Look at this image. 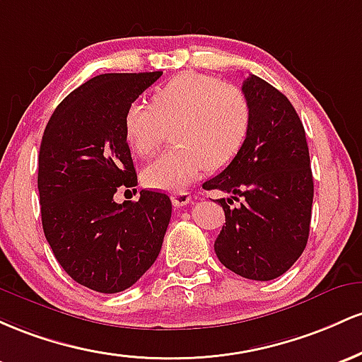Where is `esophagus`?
<instances>
[{
  "label": "esophagus",
  "mask_w": 362,
  "mask_h": 362,
  "mask_svg": "<svg viewBox=\"0 0 362 362\" xmlns=\"http://www.w3.org/2000/svg\"><path fill=\"white\" fill-rule=\"evenodd\" d=\"M170 200H173V205L176 206V209H180V206L188 205V203L192 202V194L188 192H177L170 197Z\"/></svg>",
  "instance_id": "esophagus-1"
}]
</instances>
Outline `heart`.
Returning a JSON list of instances; mask_svg holds the SVG:
<instances>
[{"label":"heart","instance_id":"obj_1","mask_svg":"<svg viewBox=\"0 0 362 362\" xmlns=\"http://www.w3.org/2000/svg\"><path fill=\"white\" fill-rule=\"evenodd\" d=\"M253 124L247 97L233 85L203 73L185 71L157 87L150 105L128 104L123 136L138 157L156 152L165 132L180 148L141 170V182L160 192H181L205 173L227 168L245 148Z\"/></svg>","mask_w":362,"mask_h":362}]
</instances>
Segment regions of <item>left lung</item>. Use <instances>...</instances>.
Returning <instances> with one entry per match:
<instances>
[{"label": "left lung", "instance_id": "8db88e82", "mask_svg": "<svg viewBox=\"0 0 362 362\" xmlns=\"http://www.w3.org/2000/svg\"><path fill=\"white\" fill-rule=\"evenodd\" d=\"M253 111L245 148L221 174L203 182L221 189L226 226L215 239L222 265L251 280L286 274L310 235L313 174L306 133L286 95L257 75L243 82ZM233 199L242 200L230 209Z\"/></svg>", "mask_w": 362, "mask_h": 362}]
</instances>
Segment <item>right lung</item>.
<instances>
[{"label":"right lung","mask_w":362,"mask_h":362,"mask_svg":"<svg viewBox=\"0 0 362 362\" xmlns=\"http://www.w3.org/2000/svg\"><path fill=\"white\" fill-rule=\"evenodd\" d=\"M162 71L104 73L75 88L52 112L39 150L42 229L75 282L115 294L132 287L160 253L170 212L165 193L141 189L116 203L119 186H136L123 112Z\"/></svg>","instance_id":"add662e5"}]
</instances>
